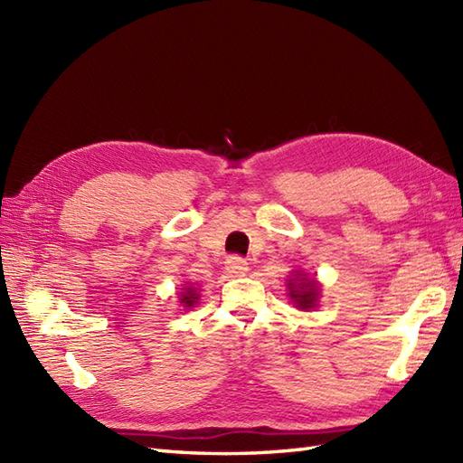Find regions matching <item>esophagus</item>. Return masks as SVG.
Listing matches in <instances>:
<instances>
[{
  "label": "esophagus",
  "instance_id": "esophagus-1",
  "mask_svg": "<svg viewBox=\"0 0 463 463\" xmlns=\"http://www.w3.org/2000/svg\"><path fill=\"white\" fill-rule=\"evenodd\" d=\"M224 269H226V272L232 274V277H242V274L249 270V262L244 260L242 257H237V254H232V257L226 259Z\"/></svg>",
  "mask_w": 463,
  "mask_h": 463
}]
</instances>
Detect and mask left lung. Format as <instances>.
Masks as SVG:
<instances>
[{
    "instance_id": "1",
    "label": "left lung",
    "mask_w": 463,
    "mask_h": 463,
    "mask_svg": "<svg viewBox=\"0 0 463 463\" xmlns=\"http://www.w3.org/2000/svg\"><path fill=\"white\" fill-rule=\"evenodd\" d=\"M288 290H290V298L294 300V304H297L298 308L307 310V308L317 307L318 287H317V282H314V280L302 279L297 284H294L292 280H288Z\"/></svg>"
}]
</instances>
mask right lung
Returning <instances> with one entry per match:
<instances>
[{"label": "right lung", "instance_id": "add662e5", "mask_svg": "<svg viewBox=\"0 0 463 463\" xmlns=\"http://www.w3.org/2000/svg\"><path fill=\"white\" fill-rule=\"evenodd\" d=\"M196 292H194V288H186V292L183 294V298H181V302L184 304V307H193V302H196Z\"/></svg>", "mask_w": 463, "mask_h": 463}]
</instances>
